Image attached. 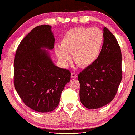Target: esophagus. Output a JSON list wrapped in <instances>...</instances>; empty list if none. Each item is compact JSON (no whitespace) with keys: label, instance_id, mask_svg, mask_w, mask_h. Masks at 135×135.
I'll return each instance as SVG.
<instances>
[{"label":"esophagus","instance_id":"esophagus-1","mask_svg":"<svg viewBox=\"0 0 135 135\" xmlns=\"http://www.w3.org/2000/svg\"><path fill=\"white\" fill-rule=\"evenodd\" d=\"M71 77H72V78H74V79H75V78H77V74H75V73H71Z\"/></svg>","mask_w":135,"mask_h":135}]
</instances>
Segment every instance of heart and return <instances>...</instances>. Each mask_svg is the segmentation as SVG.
Returning <instances> with one entry per match:
<instances>
[{
  "label": "heart",
  "instance_id": "1",
  "mask_svg": "<svg viewBox=\"0 0 135 135\" xmlns=\"http://www.w3.org/2000/svg\"><path fill=\"white\" fill-rule=\"evenodd\" d=\"M103 35L97 28L75 27L68 30L60 42V47L56 48L60 61L66 64L72 54L74 63L86 68L97 61L101 51Z\"/></svg>",
  "mask_w": 135,
  "mask_h": 135
}]
</instances>
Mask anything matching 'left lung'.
I'll return each mask as SVG.
<instances>
[{
	"instance_id": "left-lung-1",
	"label": "left lung",
	"mask_w": 135,
	"mask_h": 135,
	"mask_svg": "<svg viewBox=\"0 0 135 135\" xmlns=\"http://www.w3.org/2000/svg\"><path fill=\"white\" fill-rule=\"evenodd\" d=\"M122 55L114 35L103 28V44L97 61L78 75L81 103L89 109L109 103L122 80Z\"/></svg>"
}]
</instances>
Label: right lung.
<instances>
[{
	"label": "right lung",
	"mask_w": 135,
	"mask_h": 135,
	"mask_svg": "<svg viewBox=\"0 0 135 135\" xmlns=\"http://www.w3.org/2000/svg\"><path fill=\"white\" fill-rule=\"evenodd\" d=\"M47 25L37 26L23 38L14 60V85L27 106L38 112L58 107L65 86L70 80L69 70L55 66L47 48L52 49L55 38Z\"/></svg>",
	"instance_id": "add662e5"
}]
</instances>
